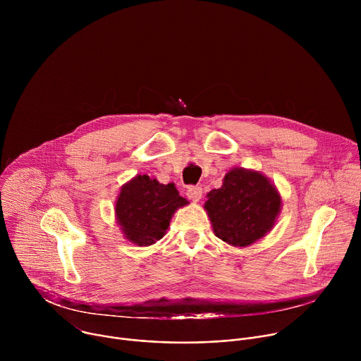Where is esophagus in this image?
Here are the masks:
<instances>
[{
  "mask_svg": "<svg viewBox=\"0 0 361 361\" xmlns=\"http://www.w3.org/2000/svg\"><path fill=\"white\" fill-rule=\"evenodd\" d=\"M187 197L192 201V202H197L201 200L202 197V188L201 187H190L187 190Z\"/></svg>",
  "mask_w": 361,
  "mask_h": 361,
  "instance_id": "34e87169",
  "label": "esophagus"
}]
</instances>
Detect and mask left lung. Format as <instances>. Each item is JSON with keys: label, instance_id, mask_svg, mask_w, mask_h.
I'll use <instances>...</instances> for the list:
<instances>
[{"label": "left lung", "instance_id": "left-lung-1", "mask_svg": "<svg viewBox=\"0 0 361 361\" xmlns=\"http://www.w3.org/2000/svg\"><path fill=\"white\" fill-rule=\"evenodd\" d=\"M281 195L263 173L231 169L223 185L204 202L214 234L233 247H248L266 237L281 212Z\"/></svg>", "mask_w": 361, "mask_h": 361}]
</instances>
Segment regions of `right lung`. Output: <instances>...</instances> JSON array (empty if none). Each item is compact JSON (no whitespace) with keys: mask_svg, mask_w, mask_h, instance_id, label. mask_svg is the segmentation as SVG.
Segmentation results:
<instances>
[{"mask_svg":"<svg viewBox=\"0 0 361 361\" xmlns=\"http://www.w3.org/2000/svg\"><path fill=\"white\" fill-rule=\"evenodd\" d=\"M174 183L138 174L123 184L116 200V220L124 237L138 245H152L164 237L174 213L187 205Z\"/></svg>","mask_w":361,"mask_h":361,"instance_id":"right-lung-1","label":"right lung"}]
</instances>
